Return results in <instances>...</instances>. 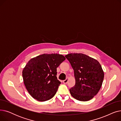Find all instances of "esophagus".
<instances>
[{
	"label": "esophagus",
	"instance_id": "obj_1",
	"mask_svg": "<svg viewBox=\"0 0 121 121\" xmlns=\"http://www.w3.org/2000/svg\"><path fill=\"white\" fill-rule=\"evenodd\" d=\"M69 78H67L65 80H63V83H65V84H66V83H68V81H69Z\"/></svg>",
	"mask_w": 121,
	"mask_h": 121
}]
</instances>
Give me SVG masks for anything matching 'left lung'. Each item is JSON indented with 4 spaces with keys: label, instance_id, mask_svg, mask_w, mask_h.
Wrapping results in <instances>:
<instances>
[{
    "label": "left lung",
    "instance_id": "1",
    "mask_svg": "<svg viewBox=\"0 0 121 121\" xmlns=\"http://www.w3.org/2000/svg\"><path fill=\"white\" fill-rule=\"evenodd\" d=\"M74 71L75 85L69 89L76 99L86 101L98 94L103 84L104 72L96 59L82 53H69L65 56Z\"/></svg>",
    "mask_w": 121,
    "mask_h": 121
}]
</instances>
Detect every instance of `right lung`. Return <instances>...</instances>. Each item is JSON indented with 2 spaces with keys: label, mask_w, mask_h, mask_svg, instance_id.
<instances>
[{
  "label": "right lung",
  "mask_w": 121,
  "mask_h": 121,
  "mask_svg": "<svg viewBox=\"0 0 121 121\" xmlns=\"http://www.w3.org/2000/svg\"><path fill=\"white\" fill-rule=\"evenodd\" d=\"M66 59L59 54H43L31 58L23 68L24 84L29 94L40 101L54 97L61 82L57 78V68Z\"/></svg>",
  "instance_id": "1"
}]
</instances>
